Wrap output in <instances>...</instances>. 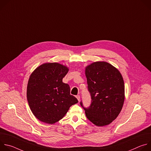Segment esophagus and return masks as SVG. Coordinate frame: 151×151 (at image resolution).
<instances>
[{"mask_svg":"<svg viewBox=\"0 0 151 151\" xmlns=\"http://www.w3.org/2000/svg\"><path fill=\"white\" fill-rule=\"evenodd\" d=\"M76 97L77 98V99H78V101H79V100H80V96H79V95L76 96Z\"/></svg>","mask_w":151,"mask_h":151,"instance_id":"34e87169","label":"esophagus"}]
</instances>
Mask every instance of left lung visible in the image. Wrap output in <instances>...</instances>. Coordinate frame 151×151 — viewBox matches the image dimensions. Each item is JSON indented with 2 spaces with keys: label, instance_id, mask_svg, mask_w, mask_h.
<instances>
[{
  "label": "left lung",
  "instance_id": "1",
  "mask_svg": "<svg viewBox=\"0 0 151 151\" xmlns=\"http://www.w3.org/2000/svg\"><path fill=\"white\" fill-rule=\"evenodd\" d=\"M91 103L83 107L87 118L94 125L111 124L119 115L125 99V87L120 72L106 61L94 62L85 68Z\"/></svg>",
  "mask_w": 151,
  "mask_h": 151
}]
</instances>
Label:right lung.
I'll return each instance as SVG.
<instances>
[{
  "label": "right lung",
  "mask_w": 151,
  "mask_h": 151,
  "mask_svg": "<svg viewBox=\"0 0 151 151\" xmlns=\"http://www.w3.org/2000/svg\"><path fill=\"white\" fill-rule=\"evenodd\" d=\"M69 68L58 63H45L31 73L27 99L33 114L41 122L52 124L61 119L70 107L78 102L63 82Z\"/></svg>",
  "instance_id": "add662e5"
}]
</instances>
